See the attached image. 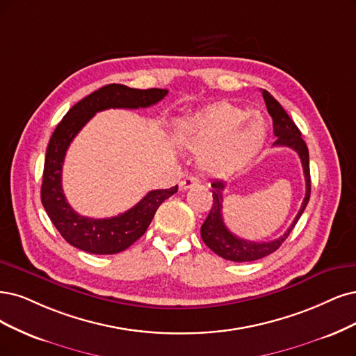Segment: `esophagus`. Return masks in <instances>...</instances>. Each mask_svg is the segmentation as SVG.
Listing matches in <instances>:
<instances>
[{
	"label": "esophagus",
	"instance_id": "1",
	"mask_svg": "<svg viewBox=\"0 0 356 356\" xmlns=\"http://www.w3.org/2000/svg\"><path fill=\"white\" fill-rule=\"evenodd\" d=\"M198 185H200V179H198V177H195V176H186L185 179H181L179 186H180L181 191H188V189L195 188V186H198Z\"/></svg>",
	"mask_w": 356,
	"mask_h": 356
}]
</instances>
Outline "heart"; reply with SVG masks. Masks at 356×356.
<instances>
[{
	"instance_id": "b5f03b06",
	"label": "heart",
	"mask_w": 356,
	"mask_h": 356,
	"mask_svg": "<svg viewBox=\"0 0 356 356\" xmlns=\"http://www.w3.org/2000/svg\"><path fill=\"white\" fill-rule=\"evenodd\" d=\"M175 140L193 154L209 176L222 177L243 168L266 140L264 122L229 102L208 105L177 123Z\"/></svg>"
}]
</instances>
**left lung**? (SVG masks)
Listing matches in <instances>:
<instances>
[{
	"label": "left lung",
	"instance_id": "obj_1",
	"mask_svg": "<svg viewBox=\"0 0 356 356\" xmlns=\"http://www.w3.org/2000/svg\"><path fill=\"white\" fill-rule=\"evenodd\" d=\"M262 98L266 101L268 114L273 118V131L274 136H277L274 142V147H287L292 148L293 151L298 152L302 168H304V175H305V183H307V193L305 198L302 201L300 209L295 220L292 221L291 227L284 232L283 236H280L279 239H274L270 242H251V241H245L234 236L225 225L222 221V214H221V208H222V191H225V183L214 180L211 183L213 186V207L211 211H209L207 220L204 221V225L201 226V238L204 243L211 249L213 252H216L218 257L234 261V262H249V261H255L261 259L274 251H277L280 245L287 239V236L291 234L293 230L295 225L298 222L299 217L304 213V209L309 201V195H311V176H309V154L305 140L302 139L300 131L293 123V120L289 114L284 111V108L279 104V101L275 99L270 92L266 89H262Z\"/></svg>",
	"mask_w": 356,
	"mask_h": 356
}]
</instances>
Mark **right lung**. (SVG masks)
I'll use <instances>...</instances> for the list:
<instances>
[{"label": "right lung", "mask_w": 356, "mask_h": 356, "mask_svg": "<svg viewBox=\"0 0 356 356\" xmlns=\"http://www.w3.org/2000/svg\"><path fill=\"white\" fill-rule=\"evenodd\" d=\"M167 92V89L156 88L134 89L118 83L102 86L73 105L56 127L45 155L41 201L52 225L72 246L98 255L124 251L147 232L158 207L177 192V185L170 189L151 191L123 214L97 220L79 216L65 200L61 186L65 152L92 117L108 108L149 107L161 101Z\"/></svg>", "instance_id": "right-lung-1"}]
</instances>
